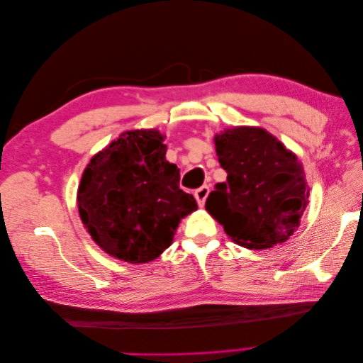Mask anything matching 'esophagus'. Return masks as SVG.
I'll list each match as a JSON object with an SVG mask.
<instances>
[{
  "mask_svg": "<svg viewBox=\"0 0 363 363\" xmlns=\"http://www.w3.org/2000/svg\"><path fill=\"white\" fill-rule=\"evenodd\" d=\"M208 192H211V188H208L207 184L201 186L200 189H196V191H195V199H196V203H199V206H201V207L204 206Z\"/></svg>",
  "mask_w": 363,
  "mask_h": 363,
  "instance_id": "1",
  "label": "esophagus"
}]
</instances>
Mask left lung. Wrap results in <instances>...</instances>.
Wrapping results in <instances>:
<instances>
[{"instance_id": "8db88e82", "label": "left lung", "mask_w": 363, "mask_h": 363, "mask_svg": "<svg viewBox=\"0 0 363 363\" xmlns=\"http://www.w3.org/2000/svg\"><path fill=\"white\" fill-rule=\"evenodd\" d=\"M215 147L227 180L208 194L206 211L245 248L288 240L309 203L296 156L260 127L228 128L215 136Z\"/></svg>"}]
</instances>
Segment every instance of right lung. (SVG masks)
<instances>
[{
    "mask_svg": "<svg viewBox=\"0 0 363 363\" xmlns=\"http://www.w3.org/2000/svg\"><path fill=\"white\" fill-rule=\"evenodd\" d=\"M157 130H131L95 155L79 186V213L95 244L128 263L167 250L180 219L196 211L180 189V169L164 157Z\"/></svg>",
    "mask_w": 363,
    "mask_h": 363,
    "instance_id": "1",
    "label": "right lung"
}]
</instances>
